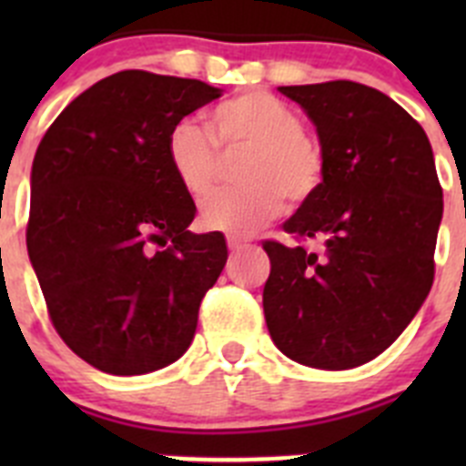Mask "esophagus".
I'll return each mask as SVG.
<instances>
[{
	"mask_svg": "<svg viewBox=\"0 0 466 466\" xmlns=\"http://www.w3.org/2000/svg\"><path fill=\"white\" fill-rule=\"evenodd\" d=\"M228 249L230 252H238V249H242V247H247V240H242V238H233V236H228Z\"/></svg>",
	"mask_w": 466,
	"mask_h": 466,
	"instance_id": "34e87169",
	"label": "esophagus"
}]
</instances>
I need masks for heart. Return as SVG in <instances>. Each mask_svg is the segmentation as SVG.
<instances>
[{
  "label": "heart",
  "instance_id": "obj_1",
  "mask_svg": "<svg viewBox=\"0 0 466 466\" xmlns=\"http://www.w3.org/2000/svg\"><path fill=\"white\" fill-rule=\"evenodd\" d=\"M212 135L196 121H179L167 135V163L179 187L203 198L217 182L224 154L245 156L236 177L242 187L212 193L200 205V224L224 236L257 233L284 212V196L306 203L324 179L322 147L303 130V118L268 90H247L209 111Z\"/></svg>",
  "mask_w": 466,
  "mask_h": 466
}]
</instances>
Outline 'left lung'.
I'll return each mask as SVG.
<instances>
[{
	"label": "left lung",
	"mask_w": 466,
	"mask_h": 466,
	"mask_svg": "<svg viewBox=\"0 0 466 466\" xmlns=\"http://www.w3.org/2000/svg\"><path fill=\"white\" fill-rule=\"evenodd\" d=\"M315 123L324 179L268 240L263 315L279 352L327 371L376 360L434 282L443 191L425 130L355 81L279 86Z\"/></svg>",
	"instance_id": "1"
}]
</instances>
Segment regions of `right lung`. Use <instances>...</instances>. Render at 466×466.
Instances as JSON below:
<instances>
[{"label": "right lung", "instance_id": "add662e5", "mask_svg": "<svg viewBox=\"0 0 466 466\" xmlns=\"http://www.w3.org/2000/svg\"><path fill=\"white\" fill-rule=\"evenodd\" d=\"M221 97L198 79L126 69L53 121L32 163L27 254L60 339L111 376H142L188 350L198 308L228 258L196 236L167 163L172 127Z\"/></svg>", "mask_w": 466, "mask_h": 466}]
</instances>
